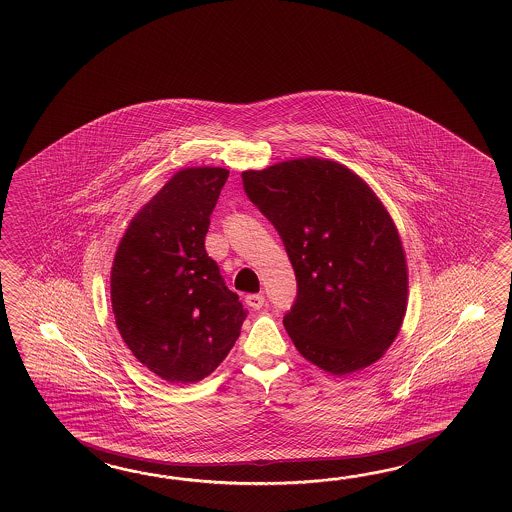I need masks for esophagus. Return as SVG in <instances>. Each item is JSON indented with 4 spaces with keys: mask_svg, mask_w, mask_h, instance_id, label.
I'll return each instance as SVG.
<instances>
[{
    "mask_svg": "<svg viewBox=\"0 0 512 512\" xmlns=\"http://www.w3.org/2000/svg\"><path fill=\"white\" fill-rule=\"evenodd\" d=\"M245 302H247V305L252 307V309H260L263 302H265V298H263V294H247V296H245Z\"/></svg>",
    "mask_w": 512,
    "mask_h": 512,
    "instance_id": "34e87169",
    "label": "esophagus"
}]
</instances>
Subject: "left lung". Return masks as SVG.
<instances>
[{
    "label": "left lung",
    "instance_id": "1",
    "mask_svg": "<svg viewBox=\"0 0 512 512\" xmlns=\"http://www.w3.org/2000/svg\"><path fill=\"white\" fill-rule=\"evenodd\" d=\"M241 179L293 263L298 293L283 326L302 357L333 375L381 359L403 324L408 274L379 197L344 164L316 157Z\"/></svg>",
    "mask_w": 512,
    "mask_h": 512
}]
</instances>
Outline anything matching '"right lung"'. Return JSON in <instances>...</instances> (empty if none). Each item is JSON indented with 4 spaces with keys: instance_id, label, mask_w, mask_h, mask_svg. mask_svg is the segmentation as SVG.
<instances>
[{
    "instance_id": "add662e5",
    "label": "right lung",
    "mask_w": 512,
    "mask_h": 512,
    "mask_svg": "<svg viewBox=\"0 0 512 512\" xmlns=\"http://www.w3.org/2000/svg\"><path fill=\"white\" fill-rule=\"evenodd\" d=\"M225 168H185L139 210L111 267L120 337L161 379H205L229 355L247 318L205 251Z\"/></svg>"
}]
</instances>
